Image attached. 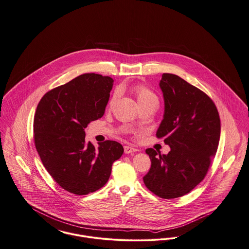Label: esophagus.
Returning <instances> with one entry per match:
<instances>
[{"label": "esophagus", "mask_w": 249, "mask_h": 249, "mask_svg": "<svg viewBox=\"0 0 249 249\" xmlns=\"http://www.w3.org/2000/svg\"><path fill=\"white\" fill-rule=\"evenodd\" d=\"M124 153H125V154H132V153H135V152L138 151V149H136V148H134V147H131V146H128V145H125V146L124 147Z\"/></svg>", "instance_id": "esophagus-1"}]
</instances>
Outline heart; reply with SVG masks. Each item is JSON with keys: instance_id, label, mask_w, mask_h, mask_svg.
Segmentation results:
<instances>
[{"instance_id": "heart-1", "label": "heart", "mask_w": 249, "mask_h": 249, "mask_svg": "<svg viewBox=\"0 0 249 249\" xmlns=\"http://www.w3.org/2000/svg\"><path fill=\"white\" fill-rule=\"evenodd\" d=\"M132 90L136 95V98L140 107L146 106V105H158L159 99L157 95L144 85L137 84L133 86ZM117 97H118V92L115 91L109 101V105H113V103L116 101Z\"/></svg>"}]
</instances>
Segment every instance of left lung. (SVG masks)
Returning a JSON list of instances; mask_svg holds the SVG:
<instances>
[{
	"label": "left lung",
	"instance_id": "left-lung-1",
	"mask_svg": "<svg viewBox=\"0 0 249 249\" xmlns=\"http://www.w3.org/2000/svg\"><path fill=\"white\" fill-rule=\"evenodd\" d=\"M160 87L164 114L157 137L164 138L171 150L160 155L146 149L151 168L143 182L161 198H177L189 194L207 175L218 147L221 123L213 100L181 77L163 73Z\"/></svg>",
	"mask_w": 249,
	"mask_h": 249
}]
</instances>
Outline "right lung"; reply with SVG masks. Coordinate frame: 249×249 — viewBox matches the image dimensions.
<instances>
[{"mask_svg": "<svg viewBox=\"0 0 249 249\" xmlns=\"http://www.w3.org/2000/svg\"><path fill=\"white\" fill-rule=\"evenodd\" d=\"M113 82L109 76L84 73L48 91L37 105L36 148L53 180L73 195L102 188L124 153L114 141H106L98 148L85 141V128L105 113Z\"/></svg>", "mask_w": 249, "mask_h": 249, "instance_id": "right-lung-1", "label": "right lung"}]
</instances>
